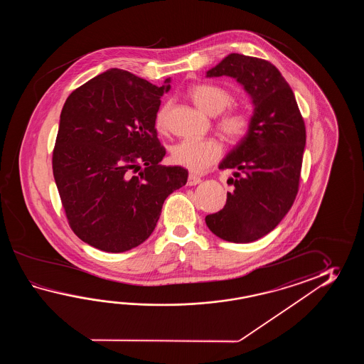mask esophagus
<instances>
[{
  "label": "esophagus",
  "mask_w": 364,
  "mask_h": 364,
  "mask_svg": "<svg viewBox=\"0 0 364 364\" xmlns=\"http://www.w3.org/2000/svg\"><path fill=\"white\" fill-rule=\"evenodd\" d=\"M200 182V177H198V176H195V174H190V176H188V178H187V185L188 186L199 185Z\"/></svg>",
  "instance_id": "34e87169"
}]
</instances>
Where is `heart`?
<instances>
[{"label":"heart","mask_w":364,"mask_h":364,"mask_svg":"<svg viewBox=\"0 0 364 364\" xmlns=\"http://www.w3.org/2000/svg\"><path fill=\"white\" fill-rule=\"evenodd\" d=\"M188 95L193 104L201 112L209 116H217L225 109L230 107L232 97L230 93L220 85H198L190 88ZM169 105H164L156 116V129L164 132L166 129ZM251 117L246 112L234 110L223 117L218 127L228 139L240 140L247 136L251 130ZM221 146L215 139L181 140L171 148V159L176 164L193 173L207 171L212 164L216 163L221 156Z\"/></svg>","instance_id":"obj_1"}]
</instances>
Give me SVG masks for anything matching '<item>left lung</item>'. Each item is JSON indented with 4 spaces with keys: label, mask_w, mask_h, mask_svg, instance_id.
<instances>
[{
    "label": "left lung",
    "mask_w": 364,
    "mask_h": 364,
    "mask_svg": "<svg viewBox=\"0 0 364 364\" xmlns=\"http://www.w3.org/2000/svg\"><path fill=\"white\" fill-rule=\"evenodd\" d=\"M224 75L251 97L252 124L220 163V169H234L232 191L205 224L221 240L250 243L271 232L294 203L306 127L294 93L271 62L232 53L207 71V77Z\"/></svg>",
    "instance_id": "obj_1"
}]
</instances>
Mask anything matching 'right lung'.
Returning <instances> with one entry per match:
<instances>
[{
	"label": "right lung",
	"instance_id": "right-lung-1",
	"mask_svg": "<svg viewBox=\"0 0 364 364\" xmlns=\"http://www.w3.org/2000/svg\"><path fill=\"white\" fill-rule=\"evenodd\" d=\"M121 69L73 91L62 108L53 176L73 232L105 252L139 246L155 230L164 201L186 185L182 166L160 165V97L171 90Z\"/></svg>",
	"mask_w": 364,
	"mask_h": 364
}]
</instances>
